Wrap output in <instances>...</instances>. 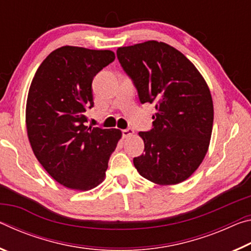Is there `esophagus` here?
<instances>
[{"mask_svg": "<svg viewBox=\"0 0 251 251\" xmlns=\"http://www.w3.org/2000/svg\"><path fill=\"white\" fill-rule=\"evenodd\" d=\"M134 134H135V131H134V129H131V128H126V129L122 130V135H123V137H124V138L130 137V136H133Z\"/></svg>", "mask_w": 251, "mask_h": 251, "instance_id": "1", "label": "esophagus"}]
</instances>
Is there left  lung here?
<instances>
[{
	"label": "left lung",
	"mask_w": 251,
	"mask_h": 251,
	"mask_svg": "<svg viewBox=\"0 0 251 251\" xmlns=\"http://www.w3.org/2000/svg\"><path fill=\"white\" fill-rule=\"evenodd\" d=\"M142 104L155 106L152 128L139 131L145 154L134 158L139 175L158 185L186 180L209 146L214 105L205 79L184 54L163 42L117 49Z\"/></svg>",
	"instance_id": "obj_1"
}]
</instances>
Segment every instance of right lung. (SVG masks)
Returning a JSON list of instances; mask_svg holds the SVG:
<instances>
[{"instance_id": "right-lung-1", "label": "right lung", "mask_w": 251, "mask_h": 251, "mask_svg": "<svg viewBox=\"0 0 251 251\" xmlns=\"http://www.w3.org/2000/svg\"><path fill=\"white\" fill-rule=\"evenodd\" d=\"M115 59L112 50L62 46L37 69L26 101V129L34 155L59 184L90 190L105 178L120 129L87 127L94 106V76Z\"/></svg>"}]
</instances>
